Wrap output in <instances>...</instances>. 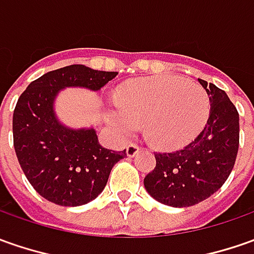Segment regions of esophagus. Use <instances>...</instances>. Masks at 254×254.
<instances>
[{
  "label": "esophagus",
  "mask_w": 254,
  "mask_h": 254,
  "mask_svg": "<svg viewBox=\"0 0 254 254\" xmlns=\"http://www.w3.org/2000/svg\"><path fill=\"white\" fill-rule=\"evenodd\" d=\"M139 150H140V147H139L137 144L130 143L127 147V154L129 156V157H133V156H136V154H137V152H139Z\"/></svg>",
  "instance_id": "obj_1"
}]
</instances>
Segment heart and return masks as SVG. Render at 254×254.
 I'll use <instances>...</instances> for the list:
<instances>
[{"label": "heart", "mask_w": 254, "mask_h": 254, "mask_svg": "<svg viewBox=\"0 0 254 254\" xmlns=\"http://www.w3.org/2000/svg\"><path fill=\"white\" fill-rule=\"evenodd\" d=\"M112 118L122 133L146 124L150 142L164 149L180 147L201 132L211 101L204 87L176 75L146 77L122 87Z\"/></svg>", "instance_id": "1"}]
</instances>
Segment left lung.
<instances>
[{"instance_id": "1", "label": "left lung", "mask_w": 254, "mask_h": 254, "mask_svg": "<svg viewBox=\"0 0 254 254\" xmlns=\"http://www.w3.org/2000/svg\"><path fill=\"white\" fill-rule=\"evenodd\" d=\"M209 95L211 111L202 132L186 147L156 153V167L144 177L146 191L174 208L211 197L228 180L239 149V114L226 92L198 78Z\"/></svg>"}]
</instances>
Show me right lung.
<instances>
[{"mask_svg":"<svg viewBox=\"0 0 254 254\" xmlns=\"http://www.w3.org/2000/svg\"><path fill=\"white\" fill-rule=\"evenodd\" d=\"M117 71L71 64L32 81L13 111V147L28 181L48 201L84 205L102 192L112 167L127 156L102 147L94 127L71 129L60 124L55 100L60 90L83 87L98 91Z\"/></svg>","mask_w":254,"mask_h":254,"instance_id":"1","label":"right lung"}]
</instances>
